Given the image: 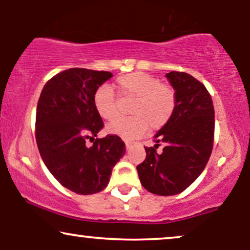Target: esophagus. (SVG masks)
I'll list each match as a JSON object with an SVG mask.
<instances>
[{"label": "esophagus", "mask_w": 250, "mask_h": 250, "mask_svg": "<svg viewBox=\"0 0 250 250\" xmlns=\"http://www.w3.org/2000/svg\"><path fill=\"white\" fill-rule=\"evenodd\" d=\"M134 145H135V142H133V141H125V146L127 149H129L132 146H134Z\"/></svg>", "instance_id": "34e87169"}]
</instances>
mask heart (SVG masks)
I'll return each instance as SVG.
<instances>
[{"label":"heart","instance_id":"obj_1","mask_svg":"<svg viewBox=\"0 0 250 250\" xmlns=\"http://www.w3.org/2000/svg\"><path fill=\"white\" fill-rule=\"evenodd\" d=\"M119 94L133 98L129 117L116 119L107 126V132L131 140L145 134L148 127L159 129L165 126L176 108V92L167 84L145 73H131L116 80ZM93 105L101 118L112 121L118 115L117 98L107 84L97 88Z\"/></svg>","mask_w":250,"mask_h":250}]
</instances>
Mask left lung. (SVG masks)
Listing matches in <instances>:
<instances>
[{
  "label": "left lung",
  "mask_w": 250,
  "mask_h": 250,
  "mask_svg": "<svg viewBox=\"0 0 250 250\" xmlns=\"http://www.w3.org/2000/svg\"><path fill=\"white\" fill-rule=\"evenodd\" d=\"M176 92V108L146 148L145 162L136 166L140 182L149 192L174 196L191 186L206 167L214 142V105L204 84L187 73L165 75ZM164 143L160 153L155 149Z\"/></svg>",
  "instance_id": "obj_1"
}]
</instances>
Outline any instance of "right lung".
I'll return each instance as SVG.
<instances>
[{"label": "right lung", "instance_id": "obj_1", "mask_svg": "<svg viewBox=\"0 0 250 250\" xmlns=\"http://www.w3.org/2000/svg\"><path fill=\"white\" fill-rule=\"evenodd\" d=\"M109 71L70 68L44 85L36 111V143L50 173L61 186L78 194L100 192L111 170L125 155L117 135L94 139L104 122L93 105L99 86L110 80Z\"/></svg>", "mask_w": 250, "mask_h": 250}]
</instances>
